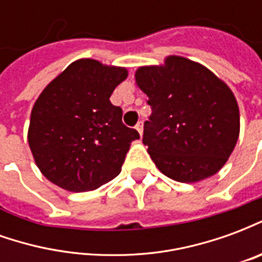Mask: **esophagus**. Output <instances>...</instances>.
Instances as JSON below:
<instances>
[{"instance_id":"obj_1","label":"esophagus","mask_w":262,"mask_h":262,"mask_svg":"<svg viewBox=\"0 0 262 262\" xmlns=\"http://www.w3.org/2000/svg\"><path fill=\"white\" fill-rule=\"evenodd\" d=\"M136 129H137V132L140 133V136H142L143 135V122L142 120H140V122H139V123L136 125Z\"/></svg>"}]
</instances>
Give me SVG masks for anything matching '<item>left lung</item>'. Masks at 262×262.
Returning <instances> with one entry per match:
<instances>
[{
    "instance_id": "left-lung-1",
    "label": "left lung",
    "mask_w": 262,
    "mask_h": 262,
    "mask_svg": "<svg viewBox=\"0 0 262 262\" xmlns=\"http://www.w3.org/2000/svg\"><path fill=\"white\" fill-rule=\"evenodd\" d=\"M135 77L151 106L143 143L157 168L178 182L216 174L240 132L230 88L205 66L181 56H168L163 66L140 67Z\"/></svg>"
}]
</instances>
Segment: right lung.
Segmentation results:
<instances>
[{"label":"right lung","mask_w":262,"mask_h":262,"mask_svg":"<svg viewBox=\"0 0 262 262\" xmlns=\"http://www.w3.org/2000/svg\"><path fill=\"white\" fill-rule=\"evenodd\" d=\"M126 77L123 67L81 59L43 90L32 109L28 142L49 181L85 192L119 174L130 143L140 137L109 101Z\"/></svg>","instance_id":"right-lung-1"}]
</instances>
